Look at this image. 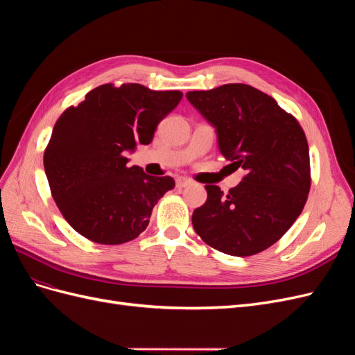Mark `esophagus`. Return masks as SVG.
<instances>
[{"label":"esophagus","instance_id":"obj_1","mask_svg":"<svg viewBox=\"0 0 355 355\" xmlns=\"http://www.w3.org/2000/svg\"><path fill=\"white\" fill-rule=\"evenodd\" d=\"M191 184H192V182H191L189 179H187V178H178V179H176V188H179V189L187 188V187H189Z\"/></svg>","mask_w":355,"mask_h":355}]
</instances>
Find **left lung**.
<instances>
[{
    "label": "left lung",
    "mask_w": 355,
    "mask_h": 355,
    "mask_svg": "<svg viewBox=\"0 0 355 355\" xmlns=\"http://www.w3.org/2000/svg\"><path fill=\"white\" fill-rule=\"evenodd\" d=\"M187 99L214 127L220 154L245 176L227 196L207 185L192 227L213 249L252 256L280 240L302 211L311 187L309 151L293 115L247 84L188 92Z\"/></svg>",
    "instance_id": "left-lung-1"
}]
</instances>
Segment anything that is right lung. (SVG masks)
I'll use <instances>...</instances> for the list:
<instances>
[{
  "mask_svg": "<svg viewBox=\"0 0 355 355\" xmlns=\"http://www.w3.org/2000/svg\"><path fill=\"white\" fill-rule=\"evenodd\" d=\"M182 92L142 84H103L63 112L44 153L51 196L71 227L99 244H123L144 232L158 200L175 188L170 176L128 167L127 153L151 144Z\"/></svg>",
  "mask_w": 355,
  "mask_h": 355,
  "instance_id": "add662e5",
  "label": "right lung"
}]
</instances>
